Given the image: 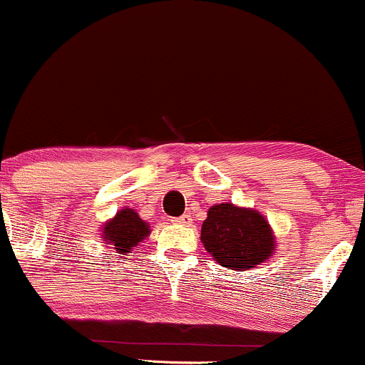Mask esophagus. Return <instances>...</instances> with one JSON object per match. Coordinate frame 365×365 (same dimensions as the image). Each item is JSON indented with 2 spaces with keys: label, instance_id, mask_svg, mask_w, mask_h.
Returning a JSON list of instances; mask_svg holds the SVG:
<instances>
[{
  "label": "esophagus",
  "instance_id": "obj_1",
  "mask_svg": "<svg viewBox=\"0 0 365 365\" xmlns=\"http://www.w3.org/2000/svg\"><path fill=\"white\" fill-rule=\"evenodd\" d=\"M172 222L179 223V225H184V227H190L191 223H193V218H191V215H182L179 216V218H174Z\"/></svg>",
  "mask_w": 365,
  "mask_h": 365
}]
</instances>
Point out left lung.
I'll list each match as a JSON object with an SVG mask.
<instances>
[{"label":"left lung","instance_id":"1","mask_svg":"<svg viewBox=\"0 0 365 365\" xmlns=\"http://www.w3.org/2000/svg\"><path fill=\"white\" fill-rule=\"evenodd\" d=\"M205 250L229 269H250L275 250L273 232L264 216L232 204L212 205L202 223Z\"/></svg>","mask_w":365,"mask_h":365}]
</instances>
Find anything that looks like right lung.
<instances>
[{
    "mask_svg": "<svg viewBox=\"0 0 365 365\" xmlns=\"http://www.w3.org/2000/svg\"><path fill=\"white\" fill-rule=\"evenodd\" d=\"M149 225L140 218L138 212L133 209H122L113 220L104 225L103 241H106V245H111L115 252L124 259V255L138 247V243H142L149 236Z\"/></svg>",
    "mask_w": 365,
    "mask_h": 365,
    "instance_id": "add662e5",
    "label": "right lung"
}]
</instances>
